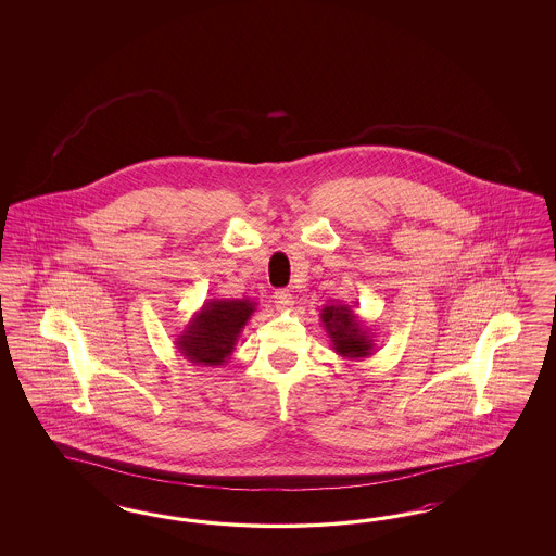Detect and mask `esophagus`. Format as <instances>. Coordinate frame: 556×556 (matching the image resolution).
<instances>
[{
  "mask_svg": "<svg viewBox=\"0 0 556 556\" xmlns=\"http://www.w3.org/2000/svg\"><path fill=\"white\" fill-rule=\"evenodd\" d=\"M275 303H277V307L279 309H291L293 307V295L286 291V289H281V291H277L275 293Z\"/></svg>",
  "mask_w": 556,
  "mask_h": 556,
  "instance_id": "esophagus-1",
  "label": "esophagus"
}]
</instances>
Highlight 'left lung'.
Instances as JSON below:
<instances>
[{
    "mask_svg": "<svg viewBox=\"0 0 556 556\" xmlns=\"http://www.w3.org/2000/svg\"><path fill=\"white\" fill-rule=\"evenodd\" d=\"M321 326L332 342V351L346 361H363L375 353V334L349 303L330 302L321 307Z\"/></svg>",
    "mask_w": 556,
    "mask_h": 556,
    "instance_id": "1",
    "label": "left lung"
}]
</instances>
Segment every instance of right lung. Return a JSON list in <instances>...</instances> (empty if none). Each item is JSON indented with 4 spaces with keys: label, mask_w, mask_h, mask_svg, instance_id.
<instances>
[{
    "label": "right lung",
    "mask_w": 556,
    "mask_h": 556,
    "mask_svg": "<svg viewBox=\"0 0 556 556\" xmlns=\"http://www.w3.org/2000/svg\"><path fill=\"white\" fill-rule=\"evenodd\" d=\"M258 303L242 300H207L191 316L184 332L175 338V346L193 365L219 367L230 361L236 342L256 312Z\"/></svg>",
    "instance_id": "right-lung-1"
}]
</instances>
